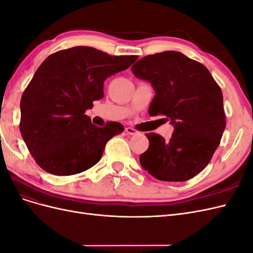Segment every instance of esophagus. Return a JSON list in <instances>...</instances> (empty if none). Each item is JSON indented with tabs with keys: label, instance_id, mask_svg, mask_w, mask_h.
Listing matches in <instances>:
<instances>
[{
	"label": "esophagus",
	"instance_id": "esophagus-1",
	"mask_svg": "<svg viewBox=\"0 0 253 253\" xmlns=\"http://www.w3.org/2000/svg\"><path fill=\"white\" fill-rule=\"evenodd\" d=\"M125 131H126V133L128 134V135H137V134H139V132L136 131V129L133 128V127H126Z\"/></svg>",
	"mask_w": 253,
	"mask_h": 253
}]
</instances>
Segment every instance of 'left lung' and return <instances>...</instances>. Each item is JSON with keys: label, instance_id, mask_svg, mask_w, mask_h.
<instances>
[{"label": "left lung", "instance_id": "left-lung-1", "mask_svg": "<svg viewBox=\"0 0 253 253\" xmlns=\"http://www.w3.org/2000/svg\"><path fill=\"white\" fill-rule=\"evenodd\" d=\"M132 73L155 90L149 114L165 115L174 126L169 141L147 134L149 148L140 155L141 167L159 180L194 177L210 163L226 127L220 87L208 68L179 51L143 57Z\"/></svg>", "mask_w": 253, "mask_h": 253}]
</instances>
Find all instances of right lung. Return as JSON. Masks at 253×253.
Here are the masks:
<instances>
[{
  "label": "right lung",
  "mask_w": 253,
  "mask_h": 253,
  "mask_svg": "<svg viewBox=\"0 0 253 253\" xmlns=\"http://www.w3.org/2000/svg\"><path fill=\"white\" fill-rule=\"evenodd\" d=\"M137 56H110L94 47L59 50L43 61L21 99L20 131L44 171L78 174L101 159L105 144L124 132L119 122L91 124L85 111L103 98V83Z\"/></svg>",
  "instance_id": "1"
}]
</instances>
